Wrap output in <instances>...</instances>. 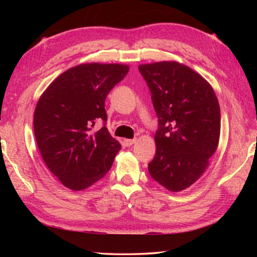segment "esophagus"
Returning <instances> with one entry per match:
<instances>
[{"instance_id": "esophagus-1", "label": "esophagus", "mask_w": 257, "mask_h": 257, "mask_svg": "<svg viewBox=\"0 0 257 257\" xmlns=\"http://www.w3.org/2000/svg\"><path fill=\"white\" fill-rule=\"evenodd\" d=\"M135 142H136L135 139H123V144H124V146H127V147L134 145Z\"/></svg>"}]
</instances>
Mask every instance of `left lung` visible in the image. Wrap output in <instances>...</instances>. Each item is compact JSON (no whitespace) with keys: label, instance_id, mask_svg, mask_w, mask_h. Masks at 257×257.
Returning <instances> with one entry per match:
<instances>
[{"label":"left lung","instance_id":"1","mask_svg":"<svg viewBox=\"0 0 257 257\" xmlns=\"http://www.w3.org/2000/svg\"><path fill=\"white\" fill-rule=\"evenodd\" d=\"M159 119L156 153L149 163L153 179L171 191L188 188L203 175L220 137V106L211 85L173 61L142 64Z\"/></svg>","mask_w":257,"mask_h":257}]
</instances>
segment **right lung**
I'll return each mask as SVG.
<instances>
[{"label":"right lung","instance_id":"right-lung-1","mask_svg":"<svg viewBox=\"0 0 257 257\" xmlns=\"http://www.w3.org/2000/svg\"><path fill=\"white\" fill-rule=\"evenodd\" d=\"M129 71L124 64H79L47 87L35 108L34 132L51 172L72 190H82L110 170L121 149L105 127L107 94ZM103 127L94 132L96 120Z\"/></svg>","mask_w":257,"mask_h":257}]
</instances>
